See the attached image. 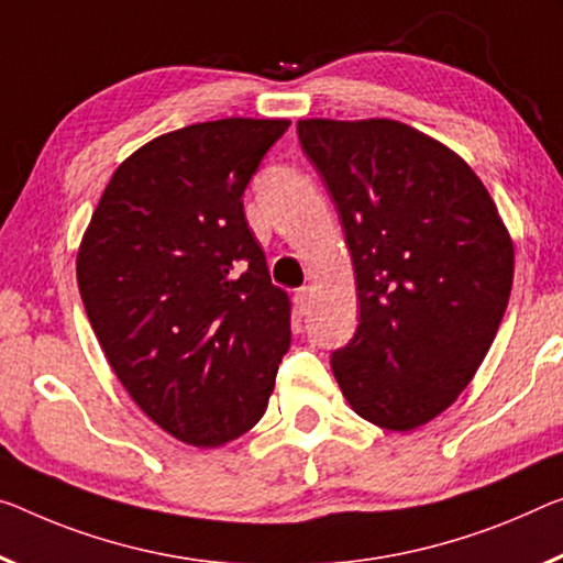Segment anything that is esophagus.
Returning <instances> with one entry per match:
<instances>
[{
    "mask_svg": "<svg viewBox=\"0 0 563 563\" xmlns=\"http://www.w3.org/2000/svg\"><path fill=\"white\" fill-rule=\"evenodd\" d=\"M309 297H311L309 287H301V289H297V294H294V299H297V307H299V314H307Z\"/></svg>",
    "mask_w": 563,
    "mask_h": 563,
    "instance_id": "esophagus-1",
    "label": "esophagus"
}]
</instances>
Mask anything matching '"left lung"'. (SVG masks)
Segmentation results:
<instances>
[{"mask_svg":"<svg viewBox=\"0 0 563 563\" xmlns=\"http://www.w3.org/2000/svg\"><path fill=\"white\" fill-rule=\"evenodd\" d=\"M340 211L360 324L332 352L352 410L412 430L481 367L514 284V241L461 155L397 120H299Z\"/></svg>","mask_w":563,"mask_h":563,"instance_id":"8db88e82","label":"left lung"}]
</instances>
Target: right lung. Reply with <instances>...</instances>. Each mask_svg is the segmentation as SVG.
<instances>
[{
  "label": "right lung",
  "mask_w": 563,
  "mask_h": 563,
  "mask_svg": "<svg viewBox=\"0 0 563 563\" xmlns=\"http://www.w3.org/2000/svg\"><path fill=\"white\" fill-rule=\"evenodd\" d=\"M289 120L227 118L166 133L120 163L77 252V287L137 408L219 448L266 410L289 350L244 191Z\"/></svg>",
  "instance_id": "1"
}]
</instances>
